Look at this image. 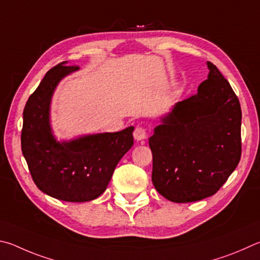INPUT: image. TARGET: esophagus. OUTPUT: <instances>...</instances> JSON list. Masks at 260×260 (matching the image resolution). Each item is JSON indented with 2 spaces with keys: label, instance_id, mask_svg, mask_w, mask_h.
Segmentation results:
<instances>
[{
  "label": "esophagus",
  "instance_id": "esophagus-1",
  "mask_svg": "<svg viewBox=\"0 0 260 260\" xmlns=\"http://www.w3.org/2000/svg\"><path fill=\"white\" fill-rule=\"evenodd\" d=\"M146 136H147V131L143 126H139L138 125L135 129V131H134V137H135L136 140H137V142H139V140L145 139V138H146Z\"/></svg>",
  "mask_w": 260,
  "mask_h": 260
}]
</instances>
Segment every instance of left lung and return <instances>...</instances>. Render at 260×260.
Returning a JSON list of instances; mask_svg holds the SVG:
<instances>
[{
    "instance_id": "1",
    "label": "left lung",
    "mask_w": 260,
    "mask_h": 260,
    "mask_svg": "<svg viewBox=\"0 0 260 260\" xmlns=\"http://www.w3.org/2000/svg\"><path fill=\"white\" fill-rule=\"evenodd\" d=\"M198 93L176 105L149 138L153 185L177 203L216 194L241 158L238 95L212 62Z\"/></svg>"
}]
</instances>
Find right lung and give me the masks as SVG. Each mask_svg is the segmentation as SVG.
<instances>
[{
	"label": "right lung",
	"mask_w": 260,
	"mask_h": 260,
	"mask_svg": "<svg viewBox=\"0 0 260 260\" xmlns=\"http://www.w3.org/2000/svg\"><path fill=\"white\" fill-rule=\"evenodd\" d=\"M77 68L65 62L52 67L29 95L22 113L21 151L31 178L43 193L66 202L100 197L118 161L134 145V126L56 142L49 123L50 102L58 82Z\"/></svg>",
	"instance_id": "add662e5"
}]
</instances>
